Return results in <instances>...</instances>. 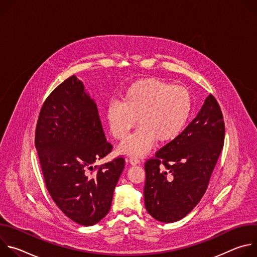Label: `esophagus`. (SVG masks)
I'll list each match as a JSON object with an SVG mask.
<instances>
[{
    "mask_svg": "<svg viewBox=\"0 0 257 257\" xmlns=\"http://www.w3.org/2000/svg\"><path fill=\"white\" fill-rule=\"evenodd\" d=\"M129 163H130L131 165H133V166H135V165H140V161L137 160V159H135V158H130V159H129Z\"/></svg>",
    "mask_w": 257,
    "mask_h": 257,
    "instance_id": "1",
    "label": "esophagus"
}]
</instances>
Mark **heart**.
Listing matches in <instances>:
<instances>
[{"label": "heart", "mask_w": 257, "mask_h": 257, "mask_svg": "<svg viewBox=\"0 0 257 257\" xmlns=\"http://www.w3.org/2000/svg\"><path fill=\"white\" fill-rule=\"evenodd\" d=\"M192 109V95L183 85L148 78L133 83L125 92L123 102L108 104L106 119L109 131L125 139L136 126L139 129L119 146V153L129 157L150 154L157 141L167 143L177 138L185 128Z\"/></svg>", "instance_id": "heart-1"}]
</instances>
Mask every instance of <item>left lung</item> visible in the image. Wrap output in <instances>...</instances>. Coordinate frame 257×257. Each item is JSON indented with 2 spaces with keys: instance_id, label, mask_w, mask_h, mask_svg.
Wrapping results in <instances>:
<instances>
[{
  "instance_id": "left-lung-1",
  "label": "left lung",
  "mask_w": 257,
  "mask_h": 257,
  "mask_svg": "<svg viewBox=\"0 0 257 257\" xmlns=\"http://www.w3.org/2000/svg\"><path fill=\"white\" fill-rule=\"evenodd\" d=\"M225 139L222 111L209 94L177 138L145 163V208L157 221L174 223L204 195Z\"/></svg>"
}]
</instances>
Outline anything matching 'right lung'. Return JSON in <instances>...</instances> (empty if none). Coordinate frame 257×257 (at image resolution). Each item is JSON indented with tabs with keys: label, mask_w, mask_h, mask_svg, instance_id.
Listing matches in <instances>:
<instances>
[{
	"label": "right lung",
	"mask_w": 257,
	"mask_h": 257,
	"mask_svg": "<svg viewBox=\"0 0 257 257\" xmlns=\"http://www.w3.org/2000/svg\"><path fill=\"white\" fill-rule=\"evenodd\" d=\"M35 148L46 186L58 207L73 222L93 226L111 208L125 161L94 163L112 151L94 99L72 75L46 99L35 131Z\"/></svg>",
	"instance_id": "add662e5"
}]
</instances>
